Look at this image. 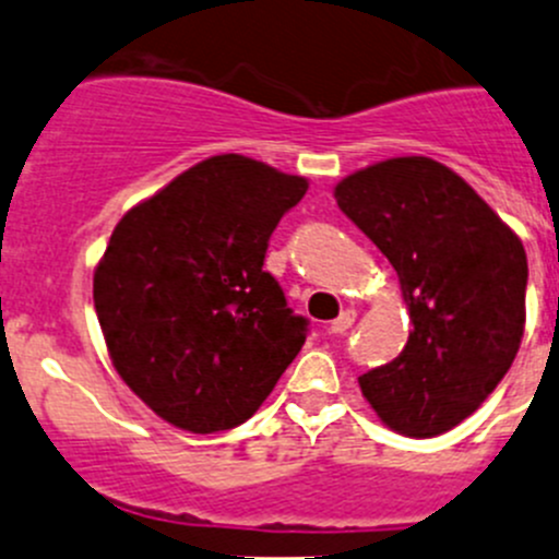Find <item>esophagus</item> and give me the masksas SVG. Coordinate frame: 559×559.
<instances>
[{
  "label": "esophagus",
  "instance_id": "esophagus-1",
  "mask_svg": "<svg viewBox=\"0 0 559 559\" xmlns=\"http://www.w3.org/2000/svg\"><path fill=\"white\" fill-rule=\"evenodd\" d=\"M354 319H357V311H343L335 321H330V326H326V330H330L332 335H341V332H346L348 326L354 324Z\"/></svg>",
  "mask_w": 559,
  "mask_h": 559
}]
</instances>
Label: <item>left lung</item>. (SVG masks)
<instances>
[{"label": "left lung", "mask_w": 559, "mask_h": 559, "mask_svg": "<svg viewBox=\"0 0 559 559\" xmlns=\"http://www.w3.org/2000/svg\"><path fill=\"white\" fill-rule=\"evenodd\" d=\"M335 200L389 259L411 316L400 357L359 376V389L400 436L449 432L495 392L520 352V235L430 156L362 167L335 186Z\"/></svg>", "instance_id": "obj_1"}]
</instances>
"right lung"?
Listing matches in <instances>:
<instances>
[{
	"label": "right lung",
	"mask_w": 559,
	"mask_h": 559,
	"mask_svg": "<svg viewBox=\"0 0 559 559\" xmlns=\"http://www.w3.org/2000/svg\"><path fill=\"white\" fill-rule=\"evenodd\" d=\"M308 191L240 154L202 159L129 207L94 267L110 362L156 416L189 432L243 425L306 343L264 251Z\"/></svg>",
	"instance_id": "right-lung-1"
}]
</instances>
